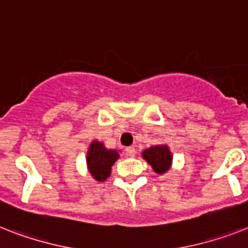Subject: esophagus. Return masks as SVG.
I'll list each match as a JSON object with an SVG mask.
<instances>
[{
  "label": "esophagus",
  "mask_w": 248,
  "mask_h": 248,
  "mask_svg": "<svg viewBox=\"0 0 248 248\" xmlns=\"http://www.w3.org/2000/svg\"><path fill=\"white\" fill-rule=\"evenodd\" d=\"M126 155L130 156V158H134V156L136 155V149H135L134 146H128V148H126Z\"/></svg>",
  "instance_id": "obj_1"
}]
</instances>
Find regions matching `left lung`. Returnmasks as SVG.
<instances>
[{"label":"left lung","instance_id":"obj_1","mask_svg":"<svg viewBox=\"0 0 248 248\" xmlns=\"http://www.w3.org/2000/svg\"><path fill=\"white\" fill-rule=\"evenodd\" d=\"M142 158L152 166L153 170L158 174H164L170 170L173 162L172 152L168 145H154L145 149L141 153Z\"/></svg>","mask_w":248,"mask_h":248}]
</instances>
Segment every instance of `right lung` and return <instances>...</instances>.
<instances>
[{
  "instance_id": "obj_1",
  "label": "right lung",
  "mask_w": 248,
  "mask_h": 248,
  "mask_svg": "<svg viewBox=\"0 0 248 248\" xmlns=\"http://www.w3.org/2000/svg\"><path fill=\"white\" fill-rule=\"evenodd\" d=\"M118 158V150L107 149L102 141L93 140L88 148L86 167L94 180L103 182L110 176L112 166L117 162Z\"/></svg>"
}]
</instances>
